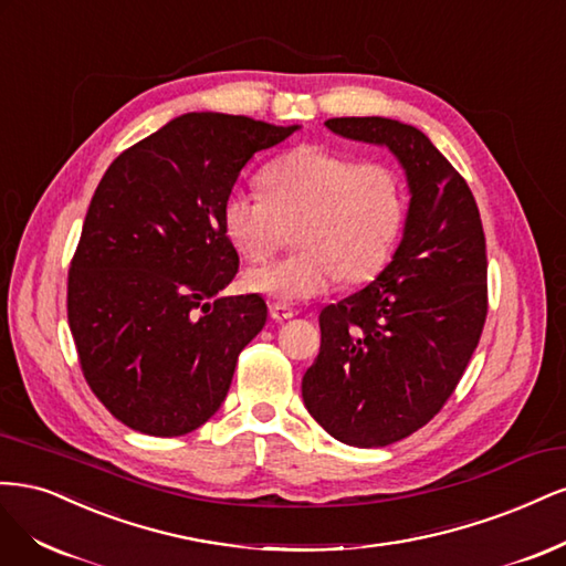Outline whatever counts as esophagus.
Returning a JSON list of instances; mask_svg holds the SVG:
<instances>
[{"label": "esophagus", "instance_id": "obj_1", "mask_svg": "<svg viewBox=\"0 0 566 566\" xmlns=\"http://www.w3.org/2000/svg\"><path fill=\"white\" fill-rule=\"evenodd\" d=\"M296 313L291 307H286V305H282V303H272L270 305V317L275 319V322H284V319H291L294 317Z\"/></svg>", "mask_w": 566, "mask_h": 566}]
</instances>
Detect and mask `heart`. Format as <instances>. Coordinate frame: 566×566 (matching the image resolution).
I'll return each instance as SVG.
<instances>
[{
	"label": "heart",
	"instance_id": "heart-1",
	"mask_svg": "<svg viewBox=\"0 0 566 566\" xmlns=\"http://www.w3.org/2000/svg\"><path fill=\"white\" fill-rule=\"evenodd\" d=\"M263 195L232 192L223 230L242 259L259 263L294 230L298 251L247 272L244 286L270 301L317 298L343 277L364 284L388 265L402 234V180L386 161L298 145L261 174Z\"/></svg>",
	"mask_w": 566,
	"mask_h": 566
}]
</instances>
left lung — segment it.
I'll list each match as a JSON object with an SVG mask.
<instances>
[{
    "label": "left lung",
    "mask_w": 566,
    "mask_h": 566,
    "mask_svg": "<svg viewBox=\"0 0 566 566\" xmlns=\"http://www.w3.org/2000/svg\"><path fill=\"white\" fill-rule=\"evenodd\" d=\"M326 126L390 148L411 205L392 263L319 313L322 345L303 376V402L338 442L388 447L440 413L478 348L489 307L486 240L465 178L416 126L386 117Z\"/></svg>",
    "instance_id": "left-lung-1"
}]
</instances>
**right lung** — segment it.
Instances as JSON below:
<instances>
[{
	"label": "right lung",
	"mask_w": 566,
	"mask_h": 566,
	"mask_svg": "<svg viewBox=\"0 0 566 566\" xmlns=\"http://www.w3.org/2000/svg\"><path fill=\"white\" fill-rule=\"evenodd\" d=\"M294 132L190 113L101 178L70 261L67 324L91 392L132 430L180 437L223 405L268 317L259 294L209 303L240 270L223 202L253 153Z\"/></svg>",
	"instance_id": "right-lung-1"
}]
</instances>
